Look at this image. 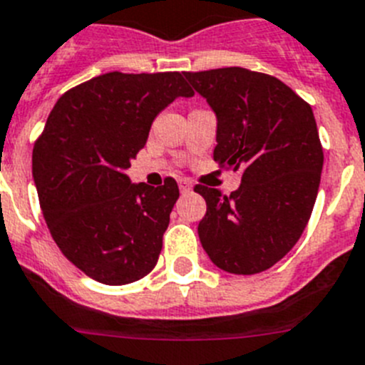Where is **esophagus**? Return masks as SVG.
<instances>
[{
	"mask_svg": "<svg viewBox=\"0 0 365 365\" xmlns=\"http://www.w3.org/2000/svg\"><path fill=\"white\" fill-rule=\"evenodd\" d=\"M178 187L182 192H190V189H192V185H190V182L187 178H182L178 180Z\"/></svg>",
	"mask_w": 365,
	"mask_h": 365,
	"instance_id": "esophagus-1",
	"label": "esophagus"
}]
</instances>
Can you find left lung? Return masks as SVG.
Here are the masks:
<instances>
[{
	"mask_svg": "<svg viewBox=\"0 0 365 365\" xmlns=\"http://www.w3.org/2000/svg\"><path fill=\"white\" fill-rule=\"evenodd\" d=\"M218 118L216 162L242 169L231 195L198 185L203 249L223 271L256 274L294 247L313 212L324 149L313 109L278 78L244 67L185 72Z\"/></svg>",
	"mask_w": 365,
	"mask_h": 365,
	"instance_id": "obj_1",
	"label": "left lung"
}]
</instances>
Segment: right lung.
I'll return each mask as SVG.
<instances>
[{"instance_id": "obj_1", "label": "right lung", "mask_w": 365, "mask_h": 365, "mask_svg": "<svg viewBox=\"0 0 365 365\" xmlns=\"http://www.w3.org/2000/svg\"><path fill=\"white\" fill-rule=\"evenodd\" d=\"M182 72H107L68 88L32 150L45 222L67 260L93 280L123 285L149 274L180 196L178 183H130L125 169L153 120L192 96Z\"/></svg>"}]
</instances>
